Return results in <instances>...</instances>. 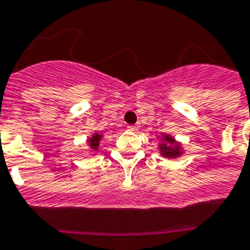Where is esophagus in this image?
<instances>
[{"label": "esophagus", "instance_id": "obj_1", "mask_svg": "<svg viewBox=\"0 0 250 250\" xmlns=\"http://www.w3.org/2000/svg\"><path fill=\"white\" fill-rule=\"evenodd\" d=\"M139 128H140V125H128V129H129V131H132V132L139 131Z\"/></svg>", "mask_w": 250, "mask_h": 250}]
</instances>
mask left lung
<instances>
[{
    "mask_svg": "<svg viewBox=\"0 0 250 250\" xmlns=\"http://www.w3.org/2000/svg\"><path fill=\"white\" fill-rule=\"evenodd\" d=\"M158 151L160 157L166 158L168 160H174L177 158L182 157L185 154V147L181 141H177L174 139V136L171 133H160L158 135Z\"/></svg>",
    "mask_w": 250,
    "mask_h": 250,
    "instance_id": "1",
    "label": "left lung"
}]
</instances>
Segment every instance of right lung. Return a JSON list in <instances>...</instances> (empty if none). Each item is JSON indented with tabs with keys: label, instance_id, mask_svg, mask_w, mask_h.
I'll list each match as a JSON object with an SVG mask.
<instances>
[{
	"label": "right lung",
	"instance_id": "obj_1",
	"mask_svg": "<svg viewBox=\"0 0 250 250\" xmlns=\"http://www.w3.org/2000/svg\"><path fill=\"white\" fill-rule=\"evenodd\" d=\"M104 139V135H101L99 132H95L92 135L87 139L86 144L88 146V150H90L91 155H96L99 153V147H100L101 140Z\"/></svg>",
	"mask_w": 250,
	"mask_h": 250
}]
</instances>
